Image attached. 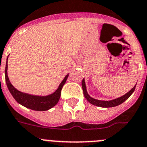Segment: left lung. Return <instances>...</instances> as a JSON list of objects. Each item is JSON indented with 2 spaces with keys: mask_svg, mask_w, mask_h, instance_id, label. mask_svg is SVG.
I'll return each mask as SVG.
<instances>
[{
  "mask_svg": "<svg viewBox=\"0 0 147 147\" xmlns=\"http://www.w3.org/2000/svg\"><path fill=\"white\" fill-rule=\"evenodd\" d=\"M136 85L129 92H128L127 93L125 94L123 96L120 97L119 98H116V99L112 100H109V101H103V100H98L94 99V98H91L89 95L88 94L86 90V86H85V80H82V90H83V94L85 95V98H86L87 100L89 102H90L91 104L94 105H96V106H99V107H102V108H110V107H114L116 106V105H119L120 104L123 103L126 100H127L129 97L131 96L132 93L134 91L135 88H136Z\"/></svg>",
  "mask_w": 147,
  "mask_h": 147,
  "instance_id": "1",
  "label": "left lung"
}]
</instances>
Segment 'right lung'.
I'll return each instance as SVG.
<instances>
[{
	"mask_svg": "<svg viewBox=\"0 0 147 147\" xmlns=\"http://www.w3.org/2000/svg\"><path fill=\"white\" fill-rule=\"evenodd\" d=\"M7 69H8V58H7L6 65H5V82H6L7 87L9 90L10 92L14 99L20 103L21 105H24L26 108H28L29 109L34 110V111H47L50 109L52 107L55 106L59 101V98L61 95V90L62 89V87L66 82L67 79L68 78V75H67L62 82L59 85L58 89L55 91L54 93L47 96H36V95H31L28 94L24 93L20 91L17 90L10 82L8 79V74H7Z\"/></svg>",
	"mask_w": 147,
	"mask_h": 147,
	"instance_id": "add662e5",
	"label": "right lung"
}]
</instances>
